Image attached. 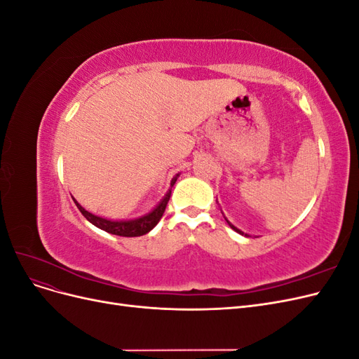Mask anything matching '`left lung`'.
<instances>
[{"instance_id":"8db88e82","label":"left lung","mask_w":359,"mask_h":359,"mask_svg":"<svg viewBox=\"0 0 359 359\" xmlns=\"http://www.w3.org/2000/svg\"><path fill=\"white\" fill-rule=\"evenodd\" d=\"M222 214H223V211H222ZM223 217H224V214H223ZM224 220L227 222V224H229V226L232 227V229H233L235 232H238V233H240V235H244V236H247V238H250V236H252V235H248V233H244V232H243L241 229H238V227H236V226H233V224H232V223H231L229 220H227V219H226V217H224Z\"/></svg>"}]
</instances>
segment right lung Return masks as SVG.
I'll use <instances>...</instances> for the list:
<instances>
[{
  "label": "right lung",
  "instance_id": "add662e5",
  "mask_svg": "<svg viewBox=\"0 0 359 359\" xmlns=\"http://www.w3.org/2000/svg\"><path fill=\"white\" fill-rule=\"evenodd\" d=\"M178 177H180V173H177V175L172 178L170 189L168 190L165 196H163V199L156 205V208L151 210L148 214H145L142 217H137V219H130V220L104 219V217L95 215L90 211H86L78 201H76L73 196L72 198H73L76 206H78L79 211L82 212L85 219L88 220L90 223H93L94 226L99 227V229L109 232L112 235H119V236H140V235L148 233L149 231H153L156 224L160 222V219L163 217V212H165V210H166V205L169 202L173 184H175Z\"/></svg>",
  "mask_w": 359,
  "mask_h": 359
}]
</instances>
